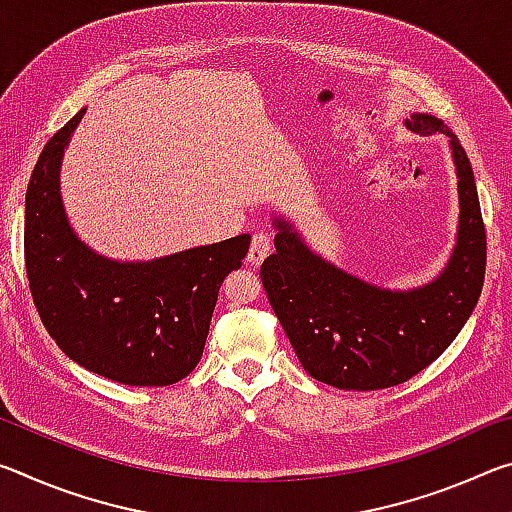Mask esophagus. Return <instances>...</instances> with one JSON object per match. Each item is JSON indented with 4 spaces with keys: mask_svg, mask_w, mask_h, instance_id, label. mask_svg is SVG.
<instances>
[{
    "mask_svg": "<svg viewBox=\"0 0 512 512\" xmlns=\"http://www.w3.org/2000/svg\"><path fill=\"white\" fill-rule=\"evenodd\" d=\"M268 250H271V235L264 230H259L250 239V250H248V262L250 264H262L264 257L268 255Z\"/></svg>",
    "mask_w": 512,
    "mask_h": 512,
    "instance_id": "34e87169",
    "label": "esophagus"
}]
</instances>
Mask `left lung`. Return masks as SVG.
<instances>
[{"label": "left lung", "mask_w": 512, "mask_h": 512, "mask_svg": "<svg viewBox=\"0 0 512 512\" xmlns=\"http://www.w3.org/2000/svg\"><path fill=\"white\" fill-rule=\"evenodd\" d=\"M404 124L452 140L461 221L445 271L413 291L377 289L311 253L284 221H275V255L259 271L302 368L345 391H379L418 375L456 339L483 287L485 225L470 160L440 119L413 115Z\"/></svg>", "instance_id": "obj_1"}]
</instances>
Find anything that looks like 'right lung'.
Wrapping results in <instances>:
<instances>
[{"mask_svg":"<svg viewBox=\"0 0 512 512\" xmlns=\"http://www.w3.org/2000/svg\"><path fill=\"white\" fill-rule=\"evenodd\" d=\"M85 108L45 144L27 189L24 266L42 325L69 359L126 386H169L201 361L219 289L250 246L239 235L155 262H110L81 244L58 192Z\"/></svg>","mask_w":512,"mask_h":512,"instance_id":"right-lung-1","label":"right lung"}]
</instances>
